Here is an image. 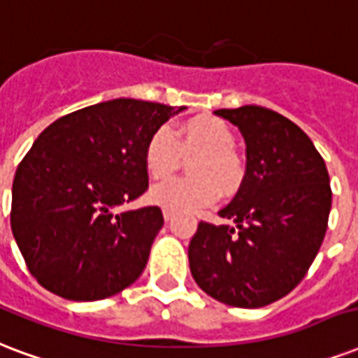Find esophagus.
I'll return each mask as SVG.
<instances>
[{"label":"esophagus","instance_id":"esophagus-1","mask_svg":"<svg viewBox=\"0 0 358 358\" xmlns=\"http://www.w3.org/2000/svg\"><path fill=\"white\" fill-rule=\"evenodd\" d=\"M162 213H164V219L166 220H169L171 217H173V211H171V209H164Z\"/></svg>","mask_w":358,"mask_h":358}]
</instances>
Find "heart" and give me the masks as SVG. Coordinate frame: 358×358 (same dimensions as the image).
Returning a JSON list of instances; mask_svg holds the SVG:
<instances>
[{"instance_id":"b5f03b06","label":"heart","mask_w":358,"mask_h":358,"mask_svg":"<svg viewBox=\"0 0 358 358\" xmlns=\"http://www.w3.org/2000/svg\"><path fill=\"white\" fill-rule=\"evenodd\" d=\"M232 128L219 117L200 115L179 126L176 136L158 128L145 145V169L152 179L168 177L181 155L190 158V177H173L150 189L149 200L171 211H190L213 203L219 190L224 196L236 192L243 179V162L234 150Z\"/></svg>"}]
</instances>
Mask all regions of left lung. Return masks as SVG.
Segmentation results:
<instances>
[{
  "instance_id": "8db88e82",
  "label": "left lung",
  "mask_w": 358,
  "mask_h": 358,
  "mask_svg": "<svg viewBox=\"0 0 358 358\" xmlns=\"http://www.w3.org/2000/svg\"><path fill=\"white\" fill-rule=\"evenodd\" d=\"M240 128L247 168L238 194L219 215L200 220L189 245L192 278L234 308H262L296 287L329 227L332 190L311 139L283 115L260 106L219 109Z\"/></svg>"
}]
</instances>
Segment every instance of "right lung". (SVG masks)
<instances>
[{
	"label": "right lung",
	"mask_w": 358,
	"mask_h": 358,
	"mask_svg": "<svg viewBox=\"0 0 358 358\" xmlns=\"http://www.w3.org/2000/svg\"><path fill=\"white\" fill-rule=\"evenodd\" d=\"M182 109L109 99L64 115L39 134L16 168L10 228L41 287L92 302L141 275L162 211L117 209L149 189L147 139Z\"/></svg>",
	"instance_id": "add662e5"
}]
</instances>
